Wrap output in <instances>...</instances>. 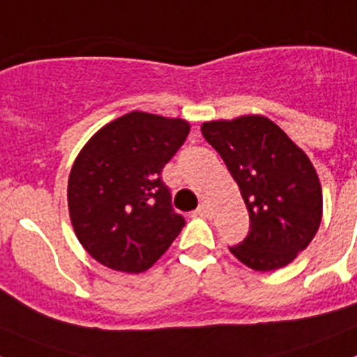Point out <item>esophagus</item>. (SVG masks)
I'll use <instances>...</instances> for the list:
<instances>
[{"label": "esophagus", "mask_w": 357, "mask_h": 357, "mask_svg": "<svg viewBox=\"0 0 357 357\" xmlns=\"http://www.w3.org/2000/svg\"><path fill=\"white\" fill-rule=\"evenodd\" d=\"M197 214H198V216H209V214H211L209 206H207V204H204V202H202L200 206H198V209H197Z\"/></svg>", "instance_id": "esophagus-1"}]
</instances>
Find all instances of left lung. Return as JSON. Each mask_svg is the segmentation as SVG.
I'll use <instances>...</instances> for the list:
<instances>
[{
	"instance_id": "8db88e82",
	"label": "left lung",
	"mask_w": 357,
	"mask_h": 357,
	"mask_svg": "<svg viewBox=\"0 0 357 357\" xmlns=\"http://www.w3.org/2000/svg\"><path fill=\"white\" fill-rule=\"evenodd\" d=\"M202 134L238 182L250 216L247 238L229 250L257 272L291 263L321 222V185L309 157L264 116L207 121Z\"/></svg>"
}]
</instances>
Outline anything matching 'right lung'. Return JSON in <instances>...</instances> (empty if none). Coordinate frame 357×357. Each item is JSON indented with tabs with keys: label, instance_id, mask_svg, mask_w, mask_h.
I'll return each mask as SVG.
<instances>
[{
	"label": "right lung",
	"instance_id": "obj_1",
	"mask_svg": "<svg viewBox=\"0 0 357 357\" xmlns=\"http://www.w3.org/2000/svg\"><path fill=\"white\" fill-rule=\"evenodd\" d=\"M188 134L184 119L134 110L82 148L69 173V216L78 241L98 263L141 273L181 234L185 220L173 211L160 172Z\"/></svg>",
	"mask_w": 357,
	"mask_h": 357
}]
</instances>
